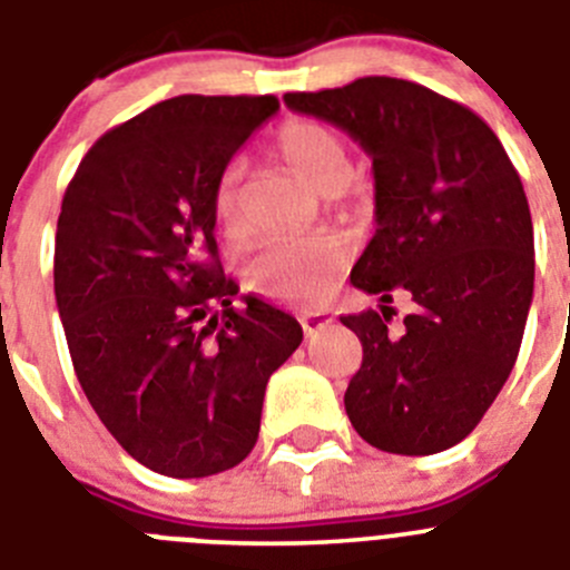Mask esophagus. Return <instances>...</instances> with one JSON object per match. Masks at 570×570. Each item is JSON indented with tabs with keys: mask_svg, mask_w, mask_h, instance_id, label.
Instances as JSON below:
<instances>
[{
	"mask_svg": "<svg viewBox=\"0 0 570 570\" xmlns=\"http://www.w3.org/2000/svg\"><path fill=\"white\" fill-rule=\"evenodd\" d=\"M301 323H303V332L317 334L321 328H326L328 323H332V317H328L326 312H321V309H312V312H303Z\"/></svg>",
	"mask_w": 570,
	"mask_h": 570,
	"instance_id": "1",
	"label": "esophagus"
}]
</instances>
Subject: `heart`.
<instances>
[{
	"instance_id": "1",
	"label": "heart",
	"mask_w": 570,
	"mask_h": 570,
	"mask_svg": "<svg viewBox=\"0 0 570 570\" xmlns=\"http://www.w3.org/2000/svg\"><path fill=\"white\" fill-rule=\"evenodd\" d=\"M275 154L301 183L317 194H337L348 177V157L332 129L315 120H286L275 135ZM216 225L225 236L242 233L238 213V168L230 165L216 185ZM348 261V242L337 233H317L306 238H284L261 247L249 261L247 278L264 295L286 301H317L334 286V278Z\"/></svg>"
}]
</instances>
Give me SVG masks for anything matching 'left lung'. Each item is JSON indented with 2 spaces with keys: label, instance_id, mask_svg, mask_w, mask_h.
<instances>
[{
  "label": "left lung",
  "instance_id": "1",
  "mask_svg": "<svg viewBox=\"0 0 570 570\" xmlns=\"http://www.w3.org/2000/svg\"><path fill=\"white\" fill-rule=\"evenodd\" d=\"M284 104L343 129L374 165L376 233L351 284L382 306L340 317L363 343L345 413L376 450L441 453L475 430L518 360L534 295L523 183L475 111L413 81L357 78ZM396 291L417 312L391 338Z\"/></svg>",
  "mask_w": 570,
  "mask_h": 570
}]
</instances>
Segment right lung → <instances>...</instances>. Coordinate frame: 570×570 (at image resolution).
<instances>
[{"label": "right lung", "mask_w": 570, "mask_h": 570, "mask_svg": "<svg viewBox=\"0 0 570 570\" xmlns=\"http://www.w3.org/2000/svg\"><path fill=\"white\" fill-rule=\"evenodd\" d=\"M275 95H179L106 131L56 230V303L78 382L117 444L168 478L242 464L264 391L303 328L238 286L216 247V185Z\"/></svg>", "instance_id": "obj_1"}]
</instances>
